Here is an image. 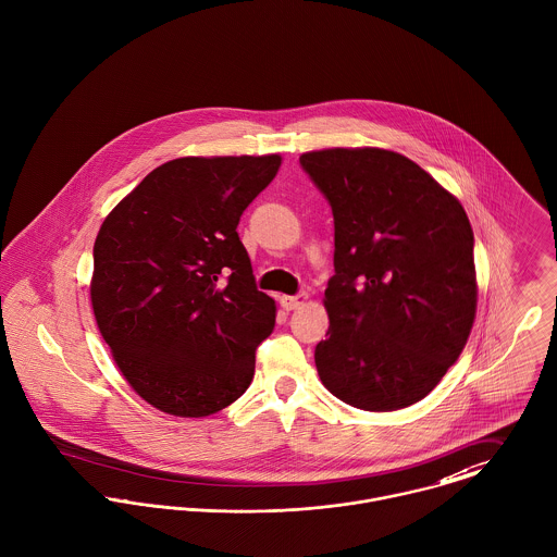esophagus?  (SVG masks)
Returning <instances> with one entry per match:
<instances>
[{
  "instance_id": "34e87169",
  "label": "esophagus",
  "mask_w": 557,
  "mask_h": 557,
  "mask_svg": "<svg viewBox=\"0 0 557 557\" xmlns=\"http://www.w3.org/2000/svg\"><path fill=\"white\" fill-rule=\"evenodd\" d=\"M306 301H308V295H306V293H301V295H284V297H280V304H282V308L286 309V311L301 308Z\"/></svg>"
}]
</instances>
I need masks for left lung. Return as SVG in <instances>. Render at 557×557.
Instances as JSON below:
<instances>
[{"label":"left lung","mask_w":557,"mask_h":557,"mask_svg":"<svg viewBox=\"0 0 557 557\" xmlns=\"http://www.w3.org/2000/svg\"><path fill=\"white\" fill-rule=\"evenodd\" d=\"M335 224L324 290L322 384L371 412L428 397L459 359L476 313L474 233L461 202L401 153L324 149L299 158Z\"/></svg>","instance_id":"1"}]
</instances>
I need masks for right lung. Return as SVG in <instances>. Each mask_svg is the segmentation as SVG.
Here are the masks:
<instances>
[{"label":"right lung","mask_w":557,"mask_h":557,"mask_svg":"<svg viewBox=\"0 0 557 557\" xmlns=\"http://www.w3.org/2000/svg\"><path fill=\"white\" fill-rule=\"evenodd\" d=\"M282 158H177L151 171L94 244L91 306L129 386L175 417L237 401L275 301L256 288L237 226Z\"/></svg>","instance_id":"add662e5"}]
</instances>
